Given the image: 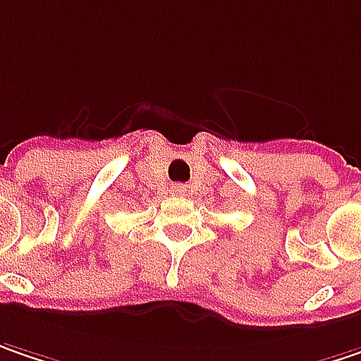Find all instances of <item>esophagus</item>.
<instances>
[{
  "label": "esophagus",
  "mask_w": 361,
  "mask_h": 361,
  "mask_svg": "<svg viewBox=\"0 0 361 361\" xmlns=\"http://www.w3.org/2000/svg\"><path fill=\"white\" fill-rule=\"evenodd\" d=\"M171 192H173L176 196H181V194H185V188H183V185H173Z\"/></svg>",
  "instance_id": "1"
}]
</instances>
